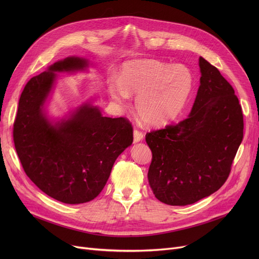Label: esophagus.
<instances>
[{"label":"esophagus","mask_w":259,"mask_h":259,"mask_svg":"<svg viewBox=\"0 0 259 259\" xmlns=\"http://www.w3.org/2000/svg\"><path fill=\"white\" fill-rule=\"evenodd\" d=\"M143 139H144V133L142 131H140L139 129H134V131H133V140H134V142L135 143L141 142V141H143Z\"/></svg>","instance_id":"34e87169"}]
</instances>
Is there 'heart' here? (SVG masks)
Instances as JSON below:
<instances>
[{"label":"heart","mask_w":259,"mask_h":259,"mask_svg":"<svg viewBox=\"0 0 259 259\" xmlns=\"http://www.w3.org/2000/svg\"><path fill=\"white\" fill-rule=\"evenodd\" d=\"M194 86V74L184 64L138 60L122 66L118 79H109L108 92L121 105L131 94L138 95L135 109L141 119L149 126H162L181 113Z\"/></svg>","instance_id":"b5f03b06"}]
</instances>
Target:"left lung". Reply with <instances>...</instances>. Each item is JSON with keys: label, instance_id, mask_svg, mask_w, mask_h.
<instances>
[{"label": "left lung", "instance_id": "8db88e82", "mask_svg": "<svg viewBox=\"0 0 259 259\" xmlns=\"http://www.w3.org/2000/svg\"><path fill=\"white\" fill-rule=\"evenodd\" d=\"M200 85L188 118L146 134L152 151L148 180L170 206L194 203L227 181L243 138V115L233 87L199 58Z\"/></svg>", "mask_w": 259, "mask_h": 259}]
</instances>
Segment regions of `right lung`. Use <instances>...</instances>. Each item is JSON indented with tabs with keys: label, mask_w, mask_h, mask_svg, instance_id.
Instances as JSON below:
<instances>
[{
	"label": "right lung",
	"mask_w": 259,
	"mask_h": 259,
	"mask_svg": "<svg viewBox=\"0 0 259 259\" xmlns=\"http://www.w3.org/2000/svg\"><path fill=\"white\" fill-rule=\"evenodd\" d=\"M84 59L67 58L26 84L13 122V142L27 176L48 196L76 205L97 197L118 155L133 142L125 117L103 116L81 105L68 119L52 125L43 112L56 72L83 70Z\"/></svg>",
	"instance_id": "add662e5"
}]
</instances>
